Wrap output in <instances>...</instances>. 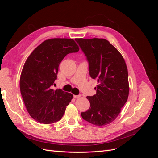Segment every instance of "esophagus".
Returning <instances> with one entry per match:
<instances>
[{
    "label": "esophagus",
    "mask_w": 158,
    "mask_h": 158,
    "mask_svg": "<svg viewBox=\"0 0 158 158\" xmlns=\"http://www.w3.org/2000/svg\"><path fill=\"white\" fill-rule=\"evenodd\" d=\"M74 98L75 99H78V98H81V95H74Z\"/></svg>",
    "instance_id": "34e87169"
}]
</instances>
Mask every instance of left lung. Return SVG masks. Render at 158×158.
I'll return each instance as SVG.
<instances>
[{"mask_svg": "<svg viewBox=\"0 0 158 158\" xmlns=\"http://www.w3.org/2000/svg\"><path fill=\"white\" fill-rule=\"evenodd\" d=\"M76 41L87 57L90 76L98 83L96 94L87 97L89 109L81 115L94 125H108L115 120L128 99L129 84L125 59L105 39L77 38Z\"/></svg>", "mask_w": 158, "mask_h": 158, "instance_id": "left-lung-1", "label": "left lung"}]
</instances>
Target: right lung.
<instances>
[{"instance_id": "right-lung-1", "label": "right lung", "mask_w": 158, "mask_h": 158, "mask_svg": "<svg viewBox=\"0 0 158 158\" xmlns=\"http://www.w3.org/2000/svg\"><path fill=\"white\" fill-rule=\"evenodd\" d=\"M79 51L73 39L53 38L42 42L27 57L22 69L20 88L30 115L37 122L51 124L63 117L73 95L51 85L64 56Z\"/></svg>"}]
</instances>
